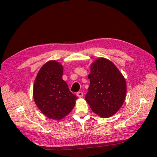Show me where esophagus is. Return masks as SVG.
Returning <instances> with one entry per match:
<instances>
[{"label": "esophagus", "instance_id": "obj_1", "mask_svg": "<svg viewBox=\"0 0 157 157\" xmlns=\"http://www.w3.org/2000/svg\"><path fill=\"white\" fill-rule=\"evenodd\" d=\"M76 94H77V96H78V97H79V98L82 97L83 95H84V94H83L82 92H77Z\"/></svg>", "mask_w": 157, "mask_h": 157}]
</instances>
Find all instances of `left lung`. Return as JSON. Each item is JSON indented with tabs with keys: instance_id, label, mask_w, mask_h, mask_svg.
<instances>
[{
	"instance_id": "8db88e82",
	"label": "left lung",
	"mask_w": 157,
	"mask_h": 157,
	"mask_svg": "<svg viewBox=\"0 0 157 157\" xmlns=\"http://www.w3.org/2000/svg\"><path fill=\"white\" fill-rule=\"evenodd\" d=\"M86 101L92 111L102 118L114 115L124 102L127 86L124 77L114 63L99 58L90 65Z\"/></svg>"
}]
</instances>
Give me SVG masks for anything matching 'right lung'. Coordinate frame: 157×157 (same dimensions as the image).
Segmentation results:
<instances>
[{"mask_svg": "<svg viewBox=\"0 0 157 157\" xmlns=\"http://www.w3.org/2000/svg\"><path fill=\"white\" fill-rule=\"evenodd\" d=\"M63 67L52 60L39 70L35 79L33 96L36 106L46 117L61 120L72 111L78 99L62 78Z\"/></svg>", "mask_w": 157, "mask_h": 157, "instance_id": "1", "label": "right lung"}]
</instances>
